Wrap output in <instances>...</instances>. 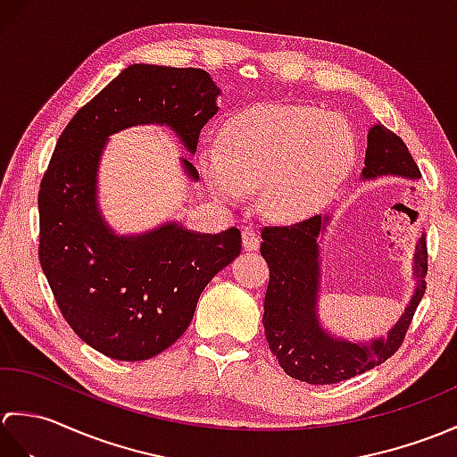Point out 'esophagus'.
<instances>
[{
  "label": "esophagus",
  "mask_w": 457,
  "mask_h": 457,
  "mask_svg": "<svg viewBox=\"0 0 457 457\" xmlns=\"http://www.w3.org/2000/svg\"><path fill=\"white\" fill-rule=\"evenodd\" d=\"M241 241H244V247L247 251H257L261 245V237L253 228H244V231H241Z\"/></svg>",
  "instance_id": "1"
}]
</instances>
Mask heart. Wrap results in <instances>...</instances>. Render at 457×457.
Instances as JSON below:
<instances>
[{
  "label": "heart",
  "instance_id": "1",
  "mask_svg": "<svg viewBox=\"0 0 457 457\" xmlns=\"http://www.w3.org/2000/svg\"><path fill=\"white\" fill-rule=\"evenodd\" d=\"M202 153V170L220 198L259 188V208L280 221L314 216L357 161V137L342 115L310 105L263 104L239 112Z\"/></svg>",
  "mask_w": 457,
  "mask_h": 457
}]
</instances>
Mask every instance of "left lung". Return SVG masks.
<instances>
[{"label":"left lung","instance_id":"left-lung-1","mask_svg":"<svg viewBox=\"0 0 457 457\" xmlns=\"http://www.w3.org/2000/svg\"><path fill=\"white\" fill-rule=\"evenodd\" d=\"M383 174L420 179V170L404 141L385 125H375L367 135L363 179ZM326 221V216H314L295 226H267L261 231V255L269 265L263 303L265 337L285 373L310 385L345 381L386 361L403 345L409 332L412 316L424 296V275L428 269L426 241L420 237L414 253L419 287L386 337L369 344H352L328 336L316 314L320 287L318 236L324 231Z\"/></svg>","mask_w":457,"mask_h":457}]
</instances>
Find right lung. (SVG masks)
<instances>
[{
    "mask_svg": "<svg viewBox=\"0 0 457 457\" xmlns=\"http://www.w3.org/2000/svg\"><path fill=\"white\" fill-rule=\"evenodd\" d=\"M218 86L200 68L133 64L76 112L38 190V261L66 324L96 352L143 361L187 332L202 290L241 253V234H194L167 223L120 237L96 204V172L112 133L164 123L196 153L218 112ZM188 177L198 170L182 161Z\"/></svg>",
    "mask_w": 457,
    "mask_h": 457,
    "instance_id": "obj_1",
    "label": "right lung"
}]
</instances>
